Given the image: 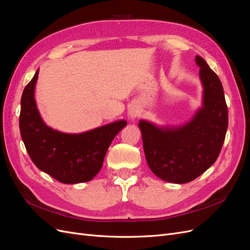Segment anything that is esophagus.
Wrapping results in <instances>:
<instances>
[{
	"label": "esophagus",
	"mask_w": 250,
	"mask_h": 250,
	"mask_svg": "<svg viewBox=\"0 0 250 250\" xmlns=\"http://www.w3.org/2000/svg\"><path fill=\"white\" fill-rule=\"evenodd\" d=\"M139 115V111L138 110H135V109H131V110H129V116H130V118H135Z\"/></svg>",
	"instance_id": "esophagus-1"
}]
</instances>
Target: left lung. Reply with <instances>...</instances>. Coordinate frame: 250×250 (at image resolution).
Wrapping results in <instances>:
<instances>
[{
  "instance_id": "obj_1",
  "label": "left lung",
  "mask_w": 250,
  "mask_h": 250,
  "mask_svg": "<svg viewBox=\"0 0 250 250\" xmlns=\"http://www.w3.org/2000/svg\"><path fill=\"white\" fill-rule=\"evenodd\" d=\"M203 84V107L191 122L178 128H160L141 121L144 152L157 177L186 184L206 172L218 158L229 125L222 83L202 57L196 56Z\"/></svg>"
}]
</instances>
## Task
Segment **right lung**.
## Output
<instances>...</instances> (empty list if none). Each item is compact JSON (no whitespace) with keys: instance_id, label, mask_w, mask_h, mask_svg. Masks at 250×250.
Here are the masks:
<instances>
[{"instance_id":"obj_1","label":"right lung","mask_w":250,"mask_h":250,"mask_svg":"<svg viewBox=\"0 0 250 250\" xmlns=\"http://www.w3.org/2000/svg\"><path fill=\"white\" fill-rule=\"evenodd\" d=\"M37 77L39 70L21 99L20 131L30 158L40 170L62 184L92 180L100 171L112 140L127 122L117 121L79 134L53 130L43 123L36 107Z\"/></svg>"}]
</instances>
